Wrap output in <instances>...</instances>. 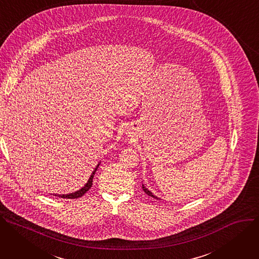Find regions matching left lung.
<instances>
[{"instance_id": "left-lung-1", "label": "left lung", "mask_w": 259, "mask_h": 259, "mask_svg": "<svg viewBox=\"0 0 259 259\" xmlns=\"http://www.w3.org/2000/svg\"><path fill=\"white\" fill-rule=\"evenodd\" d=\"M142 188H143V190H144V192H145L146 194H148V195H150V196H152V197H154V198H157V197H156V196H154V195H153V194H152V193H151V192H150V191H149V190H148L144 185H142ZM157 199H158V198H157Z\"/></svg>"}]
</instances>
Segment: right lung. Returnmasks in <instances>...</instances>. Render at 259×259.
<instances>
[{
    "label": "right lung",
    "mask_w": 259,
    "mask_h": 259,
    "mask_svg": "<svg viewBox=\"0 0 259 259\" xmlns=\"http://www.w3.org/2000/svg\"><path fill=\"white\" fill-rule=\"evenodd\" d=\"M98 166H99V165H98ZM96 170H97V168L94 170V173L92 174V176H91L90 180L88 181V183H86V184L84 185V187H82L80 190H78V191H76V192H74V193L63 194V195H62V194H59V195H56V196H60V197H63V198H79V197H81L82 195H84V194L86 193V191H89L90 188L92 187V185H93V178H94V176H95Z\"/></svg>",
    "instance_id": "1"
}]
</instances>
